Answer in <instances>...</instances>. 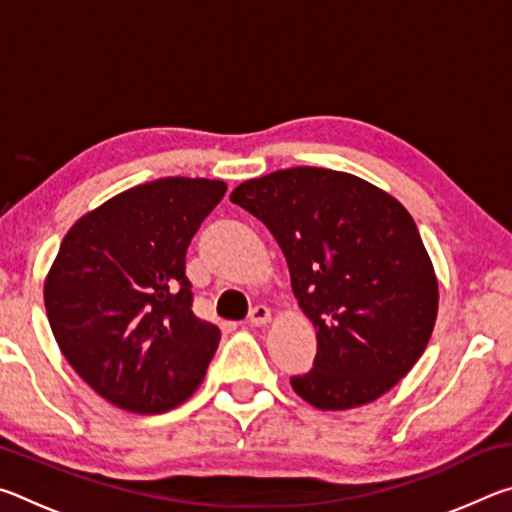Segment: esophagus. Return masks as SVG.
<instances>
[{
    "label": "esophagus",
    "instance_id": "esophagus-1",
    "mask_svg": "<svg viewBox=\"0 0 512 512\" xmlns=\"http://www.w3.org/2000/svg\"><path fill=\"white\" fill-rule=\"evenodd\" d=\"M271 309L268 307H264V305H257L253 311H250V316H248V323L253 325V327H264V325H268L271 323Z\"/></svg>",
    "mask_w": 512,
    "mask_h": 512
}]
</instances>
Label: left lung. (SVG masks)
<instances>
[{"instance_id": "1", "label": "left lung", "mask_w": 512, "mask_h": 512, "mask_svg": "<svg viewBox=\"0 0 512 512\" xmlns=\"http://www.w3.org/2000/svg\"><path fill=\"white\" fill-rule=\"evenodd\" d=\"M280 244L318 352L291 386L320 411L391 391L422 357L438 316V277L418 225L384 189L345 171L293 167L230 196Z\"/></svg>"}]
</instances>
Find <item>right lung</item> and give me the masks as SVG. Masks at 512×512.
<instances>
[{
    "instance_id": "obj_1",
    "label": "right lung",
    "mask_w": 512,
    "mask_h": 512,
    "mask_svg": "<svg viewBox=\"0 0 512 512\" xmlns=\"http://www.w3.org/2000/svg\"><path fill=\"white\" fill-rule=\"evenodd\" d=\"M228 185L160 178L126 189L67 230L45 277L63 357L103 400L164 413L194 395L221 329L192 311L187 246Z\"/></svg>"
}]
</instances>
